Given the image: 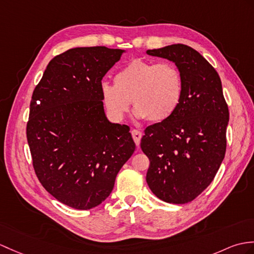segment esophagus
I'll return each mask as SVG.
<instances>
[{"instance_id": "1", "label": "esophagus", "mask_w": 254, "mask_h": 254, "mask_svg": "<svg viewBox=\"0 0 254 254\" xmlns=\"http://www.w3.org/2000/svg\"><path fill=\"white\" fill-rule=\"evenodd\" d=\"M131 134H132V137H133V139L135 141V144L138 146L139 145V141H140V138H141V135H143V133H141L140 131H138V129H132Z\"/></svg>"}]
</instances>
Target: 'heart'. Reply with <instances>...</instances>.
Here are the masks:
<instances>
[{
	"instance_id": "b5f03b06",
	"label": "heart",
	"mask_w": 254,
	"mask_h": 254,
	"mask_svg": "<svg viewBox=\"0 0 254 254\" xmlns=\"http://www.w3.org/2000/svg\"><path fill=\"white\" fill-rule=\"evenodd\" d=\"M107 113L122 120L133 102L135 116L150 122L169 119L181 104L183 78L172 63L134 60L115 76V83L100 85Z\"/></svg>"
}]
</instances>
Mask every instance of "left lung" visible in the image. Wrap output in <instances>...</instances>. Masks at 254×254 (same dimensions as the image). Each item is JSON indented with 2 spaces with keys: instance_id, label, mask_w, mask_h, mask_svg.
I'll return each mask as SVG.
<instances>
[{
  "instance_id": "8db88e82",
  "label": "left lung",
  "mask_w": 254,
  "mask_h": 254,
  "mask_svg": "<svg viewBox=\"0 0 254 254\" xmlns=\"http://www.w3.org/2000/svg\"><path fill=\"white\" fill-rule=\"evenodd\" d=\"M147 54L176 64L183 97L169 119L145 129L140 148L149 159L146 181L163 201L187 203L211 184L225 156L228 106L219 73L190 46L172 44Z\"/></svg>"
}]
</instances>
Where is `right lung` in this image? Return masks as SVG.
Wrapping results in <instances>:
<instances>
[{
    "label": "right lung",
    "instance_id": "1",
    "mask_svg": "<svg viewBox=\"0 0 254 254\" xmlns=\"http://www.w3.org/2000/svg\"><path fill=\"white\" fill-rule=\"evenodd\" d=\"M123 50L75 47L55 56L35 86L27 140L35 175L58 201L78 210L97 207L135 150L129 127L107 120L103 76Z\"/></svg>",
    "mask_w": 254,
    "mask_h": 254
}]
</instances>
